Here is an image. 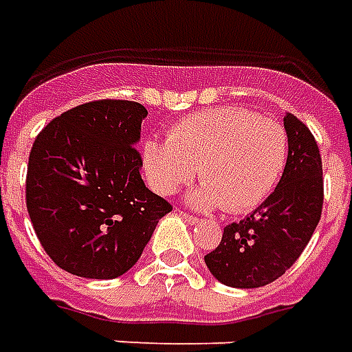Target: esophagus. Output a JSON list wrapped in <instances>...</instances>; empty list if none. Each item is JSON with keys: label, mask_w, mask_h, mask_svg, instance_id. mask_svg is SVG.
<instances>
[{"label": "esophagus", "mask_w": 352, "mask_h": 352, "mask_svg": "<svg viewBox=\"0 0 352 352\" xmlns=\"http://www.w3.org/2000/svg\"><path fill=\"white\" fill-rule=\"evenodd\" d=\"M179 214H181V217H183L184 221L188 222V224H198V219H196V217H192V214L184 213V211H179Z\"/></svg>", "instance_id": "1"}]
</instances>
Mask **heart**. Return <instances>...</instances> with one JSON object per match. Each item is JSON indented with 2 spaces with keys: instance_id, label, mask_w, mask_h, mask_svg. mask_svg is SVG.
I'll list each match as a JSON object with an SVG mask.
<instances>
[{
  "instance_id": "heart-1",
  "label": "heart",
  "mask_w": 352,
  "mask_h": 352,
  "mask_svg": "<svg viewBox=\"0 0 352 352\" xmlns=\"http://www.w3.org/2000/svg\"><path fill=\"white\" fill-rule=\"evenodd\" d=\"M287 158L285 128L239 109L194 113L171 126L168 143L148 139L143 145V168L158 194H175L196 169L204 184L192 192V206L226 213L260 206L279 183Z\"/></svg>"
}]
</instances>
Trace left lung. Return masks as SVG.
<instances>
[{"instance_id": "1", "label": "left lung", "mask_w": 352, "mask_h": 352, "mask_svg": "<svg viewBox=\"0 0 352 352\" xmlns=\"http://www.w3.org/2000/svg\"><path fill=\"white\" fill-rule=\"evenodd\" d=\"M288 158L277 188L247 219L228 224L206 256L222 285L258 288L279 279L309 243L322 213V160L309 128L292 113L283 118Z\"/></svg>"}]
</instances>
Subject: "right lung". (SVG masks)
<instances>
[{"label": "right lung", "instance_id": "1", "mask_svg": "<svg viewBox=\"0 0 352 352\" xmlns=\"http://www.w3.org/2000/svg\"><path fill=\"white\" fill-rule=\"evenodd\" d=\"M146 109L100 100L65 111L37 135L26 177V206L54 264L87 279L130 270L171 206L141 179L135 145Z\"/></svg>", "mask_w": 352, "mask_h": 352}]
</instances>
